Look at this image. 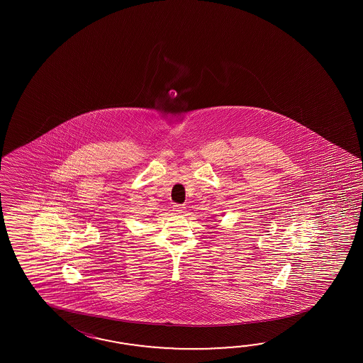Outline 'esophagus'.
I'll use <instances>...</instances> for the list:
<instances>
[{"instance_id":"esophagus-1","label":"esophagus","mask_w":363,"mask_h":363,"mask_svg":"<svg viewBox=\"0 0 363 363\" xmlns=\"http://www.w3.org/2000/svg\"><path fill=\"white\" fill-rule=\"evenodd\" d=\"M184 205H179V203H177V205H174V211H177L178 214H182V213H184Z\"/></svg>"}]
</instances>
